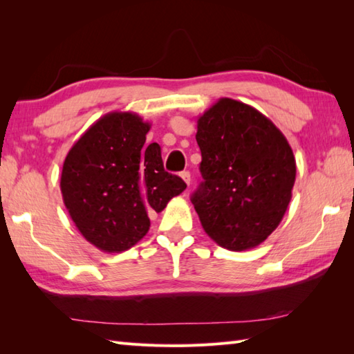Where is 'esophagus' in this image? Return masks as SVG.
I'll return each mask as SVG.
<instances>
[{"mask_svg": "<svg viewBox=\"0 0 354 354\" xmlns=\"http://www.w3.org/2000/svg\"><path fill=\"white\" fill-rule=\"evenodd\" d=\"M181 178H183V181H184L187 185H190V173H189V171H183V173H181Z\"/></svg>", "mask_w": 354, "mask_h": 354, "instance_id": "1", "label": "esophagus"}]
</instances>
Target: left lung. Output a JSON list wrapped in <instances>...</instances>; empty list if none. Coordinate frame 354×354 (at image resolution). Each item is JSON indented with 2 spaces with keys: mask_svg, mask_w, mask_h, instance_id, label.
<instances>
[{
  "mask_svg": "<svg viewBox=\"0 0 354 354\" xmlns=\"http://www.w3.org/2000/svg\"><path fill=\"white\" fill-rule=\"evenodd\" d=\"M204 183L192 202L202 228L230 251L259 246L280 225L297 164L281 131L239 100H217L198 117Z\"/></svg>",
  "mask_w": 354,
  "mask_h": 354,
  "instance_id": "obj_1",
  "label": "left lung"
}]
</instances>
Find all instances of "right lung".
I'll return each instance as SVG.
<instances>
[{"mask_svg": "<svg viewBox=\"0 0 354 354\" xmlns=\"http://www.w3.org/2000/svg\"><path fill=\"white\" fill-rule=\"evenodd\" d=\"M149 131L150 123L135 112H109L64 161V204L80 234L103 252L137 245L149 231V214L162 212L187 187L164 170L160 145H145Z\"/></svg>", "mask_w": 354, "mask_h": 354, "instance_id": "right-lung-1", "label": "right lung"}]
</instances>
